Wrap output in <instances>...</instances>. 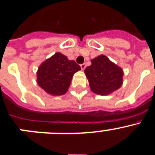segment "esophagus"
Masks as SVG:
<instances>
[{
	"label": "esophagus",
	"mask_w": 155,
	"mask_h": 155,
	"mask_svg": "<svg viewBox=\"0 0 155 155\" xmlns=\"http://www.w3.org/2000/svg\"><path fill=\"white\" fill-rule=\"evenodd\" d=\"M86 68V64H81V68L82 70H84V68Z\"/></svg>",
	"instance_id": "34e87169"
}]
</instances>
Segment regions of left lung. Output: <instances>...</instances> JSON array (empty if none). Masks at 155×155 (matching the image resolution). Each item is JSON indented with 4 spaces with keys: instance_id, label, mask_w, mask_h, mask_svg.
I'll return each instance as SVG.
<instances>
[{
    "instance_id": "1",
    "label": "left lung",
    "mask_w": 155,
    "mask_h": 155,
    "mask_svg": "<svg viewBox=\"0 0 155 155\" xmlns=\"http://www.w3.org/2000/svg\"><path fill=\"white\" fill-rule=\"evenodd\" d=\"M91 64L84 70L91 91L107 95L119 89L123 84L124 71L105 55L91 60Z\"/></svg>"
}]
</instances>
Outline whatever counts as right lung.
<instances>
[{"label": "right lung", "instance_id": "add662e5", "mask_svg": "<svg viewBox=\"0 0 155 155\" xmlns=\"http://www.w3.org/2000/svg\"><path fill=\"white\" fill-rule=\"evenodd\" d=\"M80 70L74 61H69L62 53H56L39 66L37 83L48 94L62 95L68 91L73 75Z\"/></svg>", "mask_w": 155, "mask_h": 155}]
</instances>
